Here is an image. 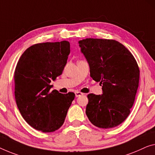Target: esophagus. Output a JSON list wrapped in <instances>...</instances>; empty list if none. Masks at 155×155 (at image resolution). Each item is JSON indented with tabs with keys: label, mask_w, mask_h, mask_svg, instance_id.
Segmentation results:
<instances>
[{
	"label": "esophagus",
	"mask_w": 155,
	"mask_h": 155,
	"mask_svg": "<svg viewBox=\"0 0 155 155\" xmlns=\"http://www.w3.org/2000/svg\"><path fill=\"white\" fill-rule=\"evenodd\" d=\"M83 93H81V92H75V96L77 97H80V96H81V95H83Z\"/></svg>",
	"instance_id": "esophagus-1"
}]
</instances>
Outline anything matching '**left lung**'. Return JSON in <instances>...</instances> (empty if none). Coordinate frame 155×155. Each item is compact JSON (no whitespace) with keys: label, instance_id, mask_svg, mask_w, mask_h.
<instances>
[{"label":"left lung","instance_id":"obj_1","mask_svg":"<svg viewBox=\"0 0 155 155\" xmlns=\"http://www.w3.org/2000/svg\"><path fill=\"white\" fill-rule=\"evenodd\" d=\"M78 44L91 77L102 86L101 94L87 95L85 114L97 127L119 125L128 117L134 102L140 72L137 61L117 41L86 38Z\"/></svg>","mask_w":155,"mask_h":155}]
</instances>
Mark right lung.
<instances>
[{
	"label": "right lung",
	"instance_id": "add662e5",
	"mask_svg": "<svg viewBox=\"0 0 155 155\" xmlns=\"http://www.w3.org/2000/svg\"><path fill=\"white\" fill-rule=\"evenodd\" d=\"M70 53V44L45 42L28 48L15 71L17 107L32 127L53 132L63 125L75 97L74 92L61 94L53 90L51 81L63 73Z\"/></svg>",
	"mask_w": 155,
	"mask_h": 155
}]
</instances>
